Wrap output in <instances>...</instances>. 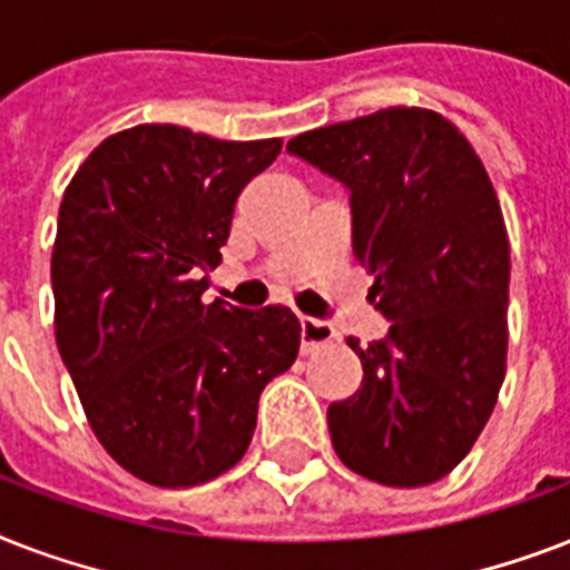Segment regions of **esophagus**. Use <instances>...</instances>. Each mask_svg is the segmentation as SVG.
<instances>
[{"label":"esophagus","instance_id":"obj_1","mask_svg":"<svg viewBox=\"0 0 570 570\" xmlns=\"http://www.w3.org/2000/svg\"><path fill=\"white\" fill-rule=\"evenodd\" d=\"M337 337V331L331 328L328 322L311 320V316H302V348L311 355L313 348L325 346L331 340Z\"/></svg>","mask_w":570,"mask_h":570}]
</instances>
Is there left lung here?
I'll use <instances>...</instances> for the list:
<instances>
[{
	"label": "left lung",
	"instance_id": "obj_1",
	"mask_svg": "<svg viewBox=\"0 0 570 570\" xmlns=\"http://www.w3.org/2000/svg\"><path fill=\"white\" fill-rule=\"evenodd\" d=\"M286 150L352 191L355 259L387 340L348 348L364 379L328 407L357 476L432 485L485 429L505 379L509 233L485 165L441 111L390 106L295 136Z\"/></svg>",
	"mask_w": 570,
	"mask_h": 570
}]
</instances>
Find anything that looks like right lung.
<instances>
[{"mask_svg":"<svg viewBox=\"0 0 570 570\" xmlns=\"http://www.w3.org/2000/svg\"><path fill=\"white\" fill-rule=\"evenodd\" d=\"M281 147L141 124L94 147L61 197L58 352L102 450L147 485L230 470L259 393L298 355L302 325L286 307L204 304L236 197Z\"/></svg>","mask_w":570,"mask_h":570,"instance_id":"obj_1","label":"right lung"}]
</instances>
